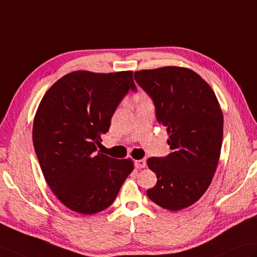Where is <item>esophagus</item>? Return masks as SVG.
<instances>
[{
	"label": "esophagus",
	"mask_w": 257,
	"mask_h": 257,
	"mask_svg": "<svg viewBox=\"0 0 257 257\" xmlns=\"http://www.w3.org/2000/svg\"><path fill=\"white\" fill-rule=\"evenodd\" d=\"M147 165V161L146 159H141V160H136L135 161V166L137 169H143L146 168Z\"/></svg>",
	"instance_id": "34e87169"
}]
</instances>
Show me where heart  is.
<instances>
[{"mask_svg":"<svg viewBox=\"0 0 257 257\" xmlns=\"http://www.w3.org/2000/svg\"><path fill=\"white\" fill-rule=\"evenodd\" d=\"M142 98H146L145 96H143V95H140V96L138 97V99H142Z\"/></svg>","mask_w":257,"mask_h":257,"instance_id":"b5f03b06","label":"heart"}]
</instances>
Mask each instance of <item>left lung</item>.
Returning <instances> with one entry per match:
<instances>
[{"mask_svg": "<svg viewBox=\"0 0 257 257\" xmlns=\"http://www.w3.org/2000/svg\"><path fill=\"white\" fill-rule=\"evenodd\" d=\"M134 76L170 135L168 156L148 160L158 182L147 195L164 209H184L212 181L222 146V110L208 83L189 69L164 67L137 71Z\"/></svg>", "mask_w": 257, "mask_h": 257, "instance_id": "8db88e82", "label": "left lung"}]
</instances>
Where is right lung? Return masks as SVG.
<instances>
[{
    "label": "right lung",
    "instance_id": "right-lung-1",
    "mask_svg": "<svg viewBox=\"0 0 257 257\" xmlns=\"http://www.w3.org/2000/svg\"><path fill=\"white\" fill-rule=\"evenodd\" d=\"M129 91H137L131 71H75L57 81L40 101L33 126L35 152L47 184L71 210H105L134 170L130 159L97 151Z\"/></svg>",
    "mask_w": 257,
    "mask_h": 257
}]
</instances>
